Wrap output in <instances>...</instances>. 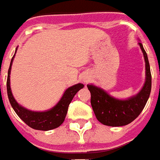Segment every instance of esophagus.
<instances>
[{
  "label": "esophagus",
  "mask_w": 160,
  "mask_h": 160,
  "mask_svg": "<svg viewBox=\"0 0 160 160\" xmlns=\"http://www.w3.org/2000/svg\"><path fill=\"white\" fill-rule=\"evenodd\" d=\"M85 82H88V80H85Z\"/></svg>",
  "instance_id": "obj_1"
}]
</instances>
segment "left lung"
<instances>
[{"label": "left lung", "mask_w": 160, "mask_h": 160, "mask_svg": "<svg viewBox=\"0 0 160 160\" xmlns=\"http://www.w3.org/2000/svg\"><path fill=\"white\" fill-rule=\"evenodd\" d=\"M139 45L145 60L146 80L142 90L136 96L120 101L109 96L102 89L93 85H88L94 115L97 120L104 125L117 127L129 124L139 116L148 101L152 89V74L147 54L143 44L139 43Z\"/></svg>", "instance_id": "left-lung-1"}]
</instances>
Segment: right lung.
<instances>
[{
  "mask_svg": "<svg viewBox=\"0 0 160 160\" xmlns=\"http://www.w3.org/2000/svg\"><path fill=\"white\" fill-rule=\"evenodd\" d=\"M13 58L14 57L12 58L10 66L8 68V72L7 92L9 102L11 104L13 109L16 113V115L20 117L27 125L30 126V128H32L34 130H50L59 127L63 123V122L65 121L67 109H68L69 104L71 103L72 100L80 89L83 88L84 85L79 83V84L74 85L71 88L66 89L61 100L51 110H48L46 112L30 111L24 108L21 107L20 105L16 102V100L14 99L13 94L11 93L10 84H9V74H10Z\"/></svg>",
  "mask_w": 160,
  "mask_h": 160,
  "instance_id": "1",
  "label": "right lung"
}]
</instances>
